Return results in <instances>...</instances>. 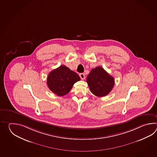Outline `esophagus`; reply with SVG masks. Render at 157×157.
Returning a JSON list of instances; mask_svg holds the SVG:
<instances>
[{
    "label": "esophagus",
    "instance_id": "34e87169",
    "mask_svg": "<svg viewBox=\"0 0 157 157\" xmlns=\"http://www.w3.org/2000/svg\"><path fill=\"white\" fill-rule=\"evenodd\" d=\"M79 76H80V78L82 79V80H84L85 78V74H83V73H81V74H80L79 75Z\"/></svg>",
    "mask_w": 157,
    "mask_h": 157
}]
</instances>
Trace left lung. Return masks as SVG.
Returning <instances> with one entry per match:
<instances>
[{
    "label": "left lung",
    "mask_w": 157,
    "mask_h": 157,
    "mask_svg": "<svg viewBox=\"0 0 157 157\" xmlns=\"http://www.w3.org/2000/svg\"><path fill=\"white\" fill-rule=\"evenodd\" d=\"M86 82L91 92L98 97L106 96L114 85L113 77L100 66L90 71L87 76Z\"/></svg>",
    "instance_id": "1"
}]
</instances>
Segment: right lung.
Instances as JSON below:
<instances>
[{
	"label": "right lung",
	"instance_id": "right-lung-1",
	"mask_svg": "<svg viewBox=\"0 0 157 157\" xmlns=\"http://www.w3.org/2000/svg\"><path fill=\"white\" fill-rule=\"evenodd\" d=\"M80 80V77L76 72L61 65L49 74L47 85L53 93L62 97L68 93L74 83Z\"/></svg>",
	"mask_w": 157,
	"mask_h": 157
}]
</instances>
